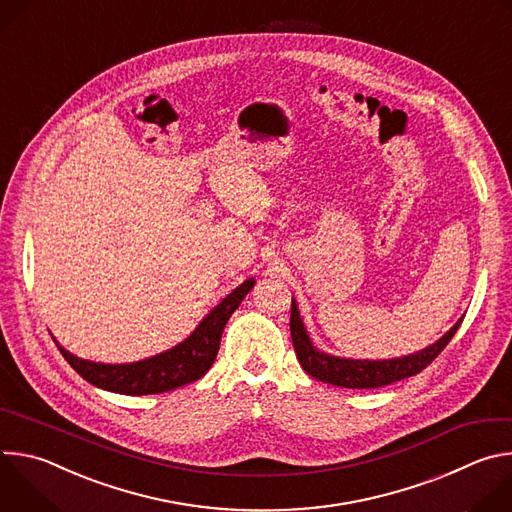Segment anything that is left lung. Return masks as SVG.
I'll return each mask as SVG.
<instances>
[{"mask_svg": "<svg viewBox=\"0 0 512 512\" xmlns=\"http://www.w3.org/2000/svg\"><path fill=\"white\" fill-rule=\"evenodd\" d=\"M462 320L464 318H460L440 340H435L433 344L407 356L383 358V360L342 358L316 348L304 326V320L300 316V310L294 298H291L289 330H291V342H294L302 369L310 377L322 383L344 387V389H377V387H385L395 381L421 373L427 364L446 348V344L452 340V336L460 328Z\"/></svg>", "mask_w": 512, "mask_h": 512, "instance_id": "left-lung-1", "label": "left lung"}]
</instances>
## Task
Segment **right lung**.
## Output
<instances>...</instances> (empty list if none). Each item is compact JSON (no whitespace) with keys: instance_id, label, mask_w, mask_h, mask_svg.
Here are the masks:
<instances>
[{"instance_id":"right-lung-1","label":"right lung","mask_w":512,"mask_h":512,"mask_svg":"<svg viewBox=\"0 0 512 512\" xmlns=\"http://www.w3.org/2000/svg\"><path fill=\"white\" fill-rule=\"evenodd\" d=\"M255 285V279H245L235 287L227 298L218 302L194 328V332L184 338L180 344L164 350L156 356L123 362V364H105L87 358H79L56 342L58 350L66 362L91 385L119 393V395H156L178 389L192 381H198L212 367V362L221 346L223 330L241 306L245 296Z\"/></svg>"}]
</instances>
